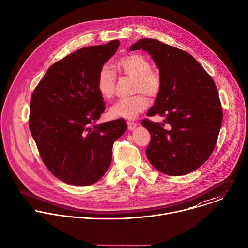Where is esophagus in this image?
<instances>
[{
  "label": "esophagus",
  "mask_w": 248,
  "mask_h": 248,
  "mask_svg": "<svg viewBox=\"0 0 248 248\" xmlns=\"http://www.w3.org/2000/svg\"><path fill=\"white\" fill-rule=\"evenodd\" d=\"M137 125H138V124H137V123L130 122V121H128V122H127V128H128V130H133Z\"/></svg>",
  "instance_id": "34e87169"
}]
</instances>
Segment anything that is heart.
Listing matches in <instances>:
<instances>
[{
    "label": "heart",
    "mask_w": 248,
    "mask_h": 248,
    "mask_svg": "<svg viewBox=\"0 0 248 248\" xmlns=\"http://www.w3.org/2000/svg\"><path fill=\"white\" fill-rule=\"evenodd\" d=\"M119 72L124 77L133 79L135 96L116 102L110 109L113 118L134 119L142 113L148 106L149 97H156L162 89V78L157 70L151 68L150 62L139 54H129L117 62ZM116 74L109 65H103L99 69L96 88L103 99H111L115 92Z\"/></svg>",
    "instance_id": "heart-1"
}]
</instances>
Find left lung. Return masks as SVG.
<instances>
[{
  "label": "left lung",
  "mask_w": 248,
  "mask_h": 248,
  "mask_svg": "<svg viewBox=\"0 0 248 248\" xmlns=\"http://www.w3.org/2000/svg\"><path fill=\"white\" fill-rule=\"evenodd\" d=\"M151 55L162 78V89L148 117L164 123L141 122L151 135L146 148L149 162L168 175H184L201 167L213 152L223 121L214 80L187 52L156 39H140L129 50ZM165 123L171 129L163 128Z\"/></svg>",
  "instance_id": "1"
}]
</instances>
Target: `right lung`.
Segmentation results:
<instances>
[{
    "instance_id": "obj_1",
    "label": "right lung",
    "mask_w": 248,
    "mask_h": 248,
    "mask_svg": "<svg viewBox=\"0 0 248 248\" xmlns=\"http://www.w3.org/2000/svg\"><path fill=\"white\" fill-rule=\"evenodd\" d=\"M119 40L79 49L52 64L30 99L29 129L48 170L63 183L90 186L107 171L124 119L96 124L105 111L96 88L99 69Z\"/></svg>"
}]
</instances>
